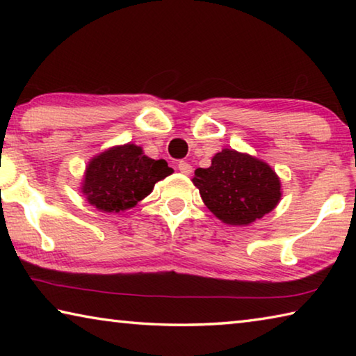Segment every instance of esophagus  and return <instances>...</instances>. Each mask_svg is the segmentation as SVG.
<instances>
[{
	"label": "esophagus",
	"mask_w": 356,
	"mask_h": 356,
	"mask_svg": "<svg viewBox=\"0 0 356 356\" xmlns=\"http://www.w3.org/2000/svg\"><path fill=\"white\" fill-rule=\"evenodd\" d=\"M177 168L182 174H190L191 172V165L188 163V161H179Z\"/></svg>",
	"instance_id": "obj_1"
}]
</instances>
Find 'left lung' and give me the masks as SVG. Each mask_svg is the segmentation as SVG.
<instances>
[{"instance_id": "obj_1", "label": "left lung", "mask_w": 356, "mask_h": 356, "mask_svg": "<svg viewBox=\"0 0 356 356\" xmlns=\"http://www.w3.org/2000/svg\"><path fill=\"white\" fill-rule=\"evenodd\" d=\"M191 182L216 218L229 226H248L281 201V180L264 160L234 149L215 154L209 168H197Z\"/></svg>"}]
</instances>
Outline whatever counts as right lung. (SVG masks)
<instances>
[{"label": "right lung", "mask_w": 356, "mask_h": 356, "mask_svg": "<svg viewBox=\"0 0 356 356\" xmlns=\"http://www.w3.org/2000/svg\"><path fill=\"white\" fill-rule=\"evenodd\" d=\"M170 174L172 168L165 160L149 159L136 144H120L89 160L81 193L100 212L118 213L135 207Z\"/></svg>", "instance_id": "obj_1"}]
</instances>
